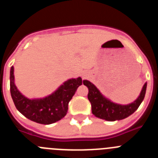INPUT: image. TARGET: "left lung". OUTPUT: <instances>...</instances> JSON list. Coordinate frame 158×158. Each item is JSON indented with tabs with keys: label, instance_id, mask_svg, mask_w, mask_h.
Listing matches in <instances>:
<instances>
[{
	"label": "left lung",
	"instance_id": "8db88e82",
	"mask_svg": "<svg viewBox=\"0 0 158 158\" xmlns=\"http://www.w3.org/2000/svg\"><path fill=\"white\" fill-rule=\"evenodd\" d=\"M83 84L89 89L88 99L91 103L93 114L95 116L107 121L121 120L133 114L139 108L144 99L147 86V84L145 83L140 95L133 103L127 105H121L105 98L100 93L99 89L89 81L85 80Z\"/></svg>",
	"mask_w": 158,
	"mask_h": 158
}]
</instances>
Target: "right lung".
Segmentation results:
<instances>
[{
    "instance_id": "right-lung-1",
    "label": "right lung",
    "mask_w": 158,
    "mask_h": 158,
    "mask_svg": "<svg viewBox=\"0 0 158 158\" xmlns=\"http://www.w3.org/2000/svg\"><path fill=\"white\" fill-rule=\"evenodd\" d=\"M82 85L81 77L64 82L51 95L41 99H30L19 93L14 83V68L10 69V93L16 109L26 118L41 124H51L62 119L77 89Z\"/></svg>"
}]
</instances>
